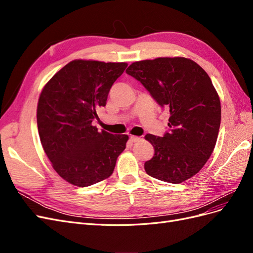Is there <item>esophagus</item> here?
<instances>
[{"instance_id":"obj_1","label":"esophagus","mask_w":253,"mask_h":253,"mask_svg":"<svg viewBox=\"0 0 253 253\" xmlns=\"http://www.w3.org/2000/svg\"><path fill=\"white\" fill-rule=\"evenodd\" d=\"M129 139H131L132 142H137V141L140 140V137H138V136H131V137H129Z\"/></svg>"}]
</instances>
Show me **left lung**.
Listing matches in <instances>:
<instances>
[{
    "mask_svg": "<svg viewBox=\"0 0 253 253\" xmlns=\"http://www.w3.org/2000/svg\"><path fill=\"white\" fill-rule=\"evenodd\" d=\"M126 74L170 111L169 131L163 137H144L155 150L144 164L145 172L170 183L191 178L211 156L220 126L219 97L208 74L181 57L138 61L126 68Z\"/></svg>",
    "mask_w": 253,
    "mask_h": 253,
    "instance_id": "8db88e82",
    "label": "left lung"
}]
</instances>
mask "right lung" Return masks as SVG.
<instances>
[{
  "label": "right lung",
  "instance_id": "1",
  "mask_svg": "<svg viewBox=\"0 0 253 253\" xmlns=\"http://www.w3.org/2000/svg\"><path fill=\"white\" fill-rule=\"evenodd\" d=\"M126 63L74 60L44 86L37 109L38 131L55 171L67 182L88 187L112 175L127 135L99 132L91 122Z\"/></svg>",
  "mask_w": 253,
  "mask_h": 253
}]
</instances>
